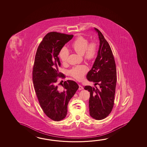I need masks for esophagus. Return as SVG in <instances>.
Wrapping results in <instances>:
<instances>
[{
	"instance_id": "esophagus-1",
	"label": "esophagus",
	"mask_w": 147,
	"mask_h": 147,
	"mask_svg": "<svg viewBox=\"0 0 147 147\" xmlns=\"http://www.w3.org/2000/svg\"><path fill=\"white\" fill-rule=\"evenodd\" d=\"M79 89L80 90H83V89H84V88L82 87L81 85H79V89Z\"/></svg>"
}]
</instances>
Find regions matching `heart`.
<instances>
[{"mask_svg": "<svg viewBox=\"0 0 147 147\" xmlns=\"http://www.w3.org/2000/svg\"><path fill=\"white\" fill-rule=\"evenodd\" d=\"M73 50L80 55H84V58L87 60L94 59L96 55L97 46L95 42L88 44V40L83 36H79L72 44ZM69 55V51L65 47H63L59 52L60 60L63 63L67 61ZM88 69L86 65H78L73 67L70 70V75L76 80H80L85 74L88 72Z\"/></svg>", "mask_w": 147, "mask_h": 147, "instance_id": "heart-1", "label": "heart"}]
</instances>
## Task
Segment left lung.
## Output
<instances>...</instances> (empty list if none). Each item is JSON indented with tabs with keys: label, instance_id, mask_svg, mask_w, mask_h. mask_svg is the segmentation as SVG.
I'll list each match as a JSON object with an SVG mask.
<instances>
[{
	"label": "left lung",
	"instance_id": "1",
	"mask_svg": "<svg viewBox=\"0 0 147 147\" xmlns=\"http://www.w3.org/2000/svg\"><path fill=\"white\" fill-rule=\"evenodd\" d=\"M99 40L96 58L87 75V80L98 87H84L90 93L89 106L90 115L96 120L107 117L114 106L117 81L115 62L110 46L104 35L94 28Z\"/></svg>",
	"mask_w": 147,
	"mask_h": 147
}]
</instances>
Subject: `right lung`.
Returning <instances> with one entry per match:
<instances>
[{
	"label": "right lung",
	"instance_id": "obj_1",
	"mask_svg": "<svg viewBox=\"0 0 147 147\" xmlns=\"http://www.w3.org/2000/svg\"><path fill=\"white\" fill-rule=\"evenodd\" d=\"M73 35L55 32L44 37L36 51L33 68V82L36 95L44 113L48 117L59 121L67 114V105L79 86L68 80L60 90L57 77H64L59 72L61 65L58 55L61 49L72 39Z\"/></svg>",
	"mask_w": 147,
	"mask_h": 147
}]
</instances>
